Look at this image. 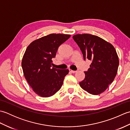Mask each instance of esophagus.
Instances as JSON below:
<instances>
[{
  "label": "esophagus",
  "instance_id": "34e87169",
  "mask_svg": "<svg viewBox=\"0 0 130 130\" xmlns=\"http://www.w3.org/2000/svg\"><path fill=\"white\" fill-rule=\"evenodd\" d=\"M69 71H70V72H71V73H75L76 72V71L72 70H71V69H69Z\"/></svg>",
  "mask_w": 130,
  "mask_h": 130
}]
</instances>
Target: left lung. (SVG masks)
Returning <instances> with one entry per match:
<instances>
[{"label":"left lung","instance_id":"8db88e82","mask_svg":"<svg viewBox=\"0 0 130 130\" xmlns=\"http://www.w3.org/2000/svg\"><path fill=\"white\" fill-rule=\"evenodd\" d=\"M73 38L80 48L84 60L92 61L80 86L91 94H100L116 76L119 65L116 51L112 44L95 35L78 34Z\"/></svg>","mask_w":130,"mask_h":130}]
</instances>
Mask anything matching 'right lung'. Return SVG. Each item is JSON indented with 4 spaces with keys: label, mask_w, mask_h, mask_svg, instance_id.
I'll return each mask as SVG.
<instances>
[{
    "label": "right lung",
    "mask_w": 130,
    "mask_h": 130,
    "mask_svg": "<svg viewBox=\"0 0 130 130\" xmlns=\"http://www.w3.org/2000/svg\"><path fill=\"white\" fill-rule=\"evenodd\" d=\"M70 35L50 34L33 41L24 52L22 67L26 80L34 92L41 97L54 95L61 88L68 69L51 67L59 47Z\"/></svg>",
    "instance_id": "right-lung-1"
}]
</instances>
